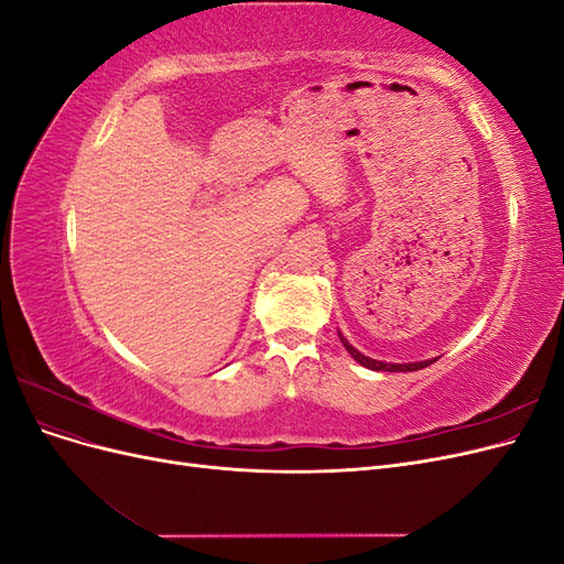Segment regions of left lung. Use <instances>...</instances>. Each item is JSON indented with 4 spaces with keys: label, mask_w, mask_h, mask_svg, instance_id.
<instances>
[{
    "label": "left lung",
    "mask_w": 564,
    "mask_h": 564,
    "mask_svg": "<svg viewBox=\"0 0 564 564\" xmlns=\"http://www.w3.org/2000/svg\"><path fill=\"white\" fill-rule=\"evenodd\" d=\"M338 338H340V344L346 346V350L352 355V360L355 362H360L362 367H367V369H371V371H416V369H423V367H429V365H433L435 360H423V362H406V365H398V362H379V360H371V357H367V355H362L360 350L357 348H352L350 344H348V338L338 332Z\"/></svg>",
    "instance_id": "8db88e82"
}]
</instances>
